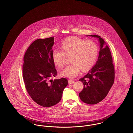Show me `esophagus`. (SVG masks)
I'll list each match as a JSON object with an SVG mask.
<instances>
[{
    "instance_id": "34e87169",
    "label": "esophagus",
    "mask_w": 133,
    "mask_h": 133,
    "mask_svg": "<svg viewBox=\"0 0 133 133\" xmlns=\"http://www.w3.org/2000/svg\"><path fill=\"white\" fill-rule=\"evenodd\" d=\"M74 82H75V81L74 80H71L70 79V80H68L69 84H73Z\"/></svg>"
}]
</instances>
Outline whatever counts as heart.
I'll return each mask as SVG.
<instances>
[{
  "label": "heart",
  "instance_id": "b5f03b06",
  "mask_svg": "<svg viewBox=\"0 0 133 133\" xmlns=\"http://www.w3.org/2000/svg\"><path fill=\"white\" fill-rule=\"evenodd\" d=\"M62 51L56 48L52 52V59L59 68L64 65L65 55L70 56V64L61 72V75L70 78L76 77L81 69H90L95 64L98 54L97 45L92 41L77 37H70L61 44Z\"/></svg>",
  "mask_w": 133,
  "mask_h": 133
}]
</instances>
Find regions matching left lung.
<instances>
[{"instance_id": "obj_1", "label": "left lung", "mask_w": 133, "mask_h": 133, "mask_svg": "<svg viewBox=\"0 0 133 133\" xmlns=\"http://www.w3.org/2000/svg\"><path fill=\"white\" fill-rule=\"evenodd\" d=\"M98 38L100 52L95 66L79 80L84 88L79 94L82 101L90 105L102 101L107 95L114 82L115 70L111 53L104 39L97 35H89Z\"/></svg>"}]
</instances>
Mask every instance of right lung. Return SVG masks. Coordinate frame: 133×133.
<instances>
[{"label":"right lung","mask_w":133,"mask_h":133,"mask_svg":"<svg viewBox=\"0 0 133 133\" xmlns=\"http://www.w3.org/2000/svg\"><path fill=\"white\" fill-rule=\"evenodd\" d=\"M54 37L38 39L26 51L22 73L26 89L32 100L44 107L53 106L60 101L68 80L62 78L53 80L57 70L52 59Z\"/></svg>","instance_id":"right-lung-1"}]
</instances>
